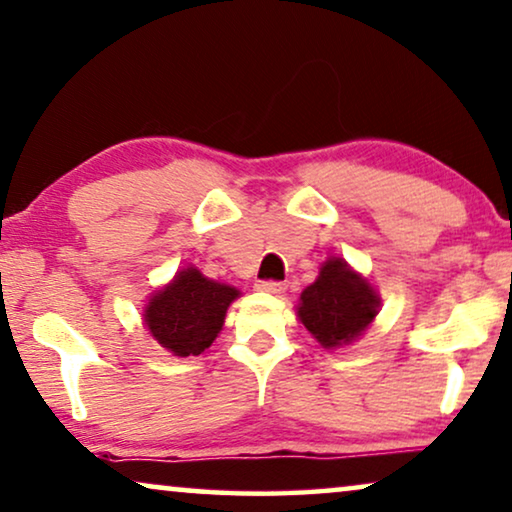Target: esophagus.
<instances>
[{
    "label": "esophagus",
    "instance_id": "34e87169",
    "mask_svg": "<svg viewBox=\"0 0 512 512\" xmlns=\"http://www.w3.org/2000/svg\"><path fill=\"white\" fill-rule=\"evenodd\" d=\"M284 288H286L284 281H258V284H256V291L272 293V295L284 293Z\"/></svg>",
    "mask_w": 512,
    "mask_h": 512
}]
</instances>
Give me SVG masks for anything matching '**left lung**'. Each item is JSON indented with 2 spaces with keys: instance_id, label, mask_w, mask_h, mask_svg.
I'll use <instances>...</instances> for the list:
<instances>
[{
  "instance_id": "left-lung-1",
  "label": "left lung",
  "mask_w": 512,
  "mask_h": 512,
  "mask_svg": "<svg viewBox=\"0 0 512 512\" xmlns=\"http://www.w3.org/2000/svg\"><path fill=\"white\" fill-rule=\"evenodd\" d=\"M381 295L372 281L353 270L344 258L328 256L318 277L300 293L295 307L300 323L325 351L353 344L374 323Z\"/></svg>"
}]
</instances>
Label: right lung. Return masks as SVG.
Masks as SVG:
<instances>
[{"label":"right lung","mask_w":512,"mask_h":512,"mask_svg":"<svg viewBox=\"0 0 512 512\" xmlns=\"http://www.w3.org/2000/svg\"><path fill=\"white\" fill-rule=\"evenodd\" d=\"M240 295V288L214 281L187 265L150 295L143 307V323L168 353L191 358L212 346L224 328L228 307Z\"/></svg>","instance_id":"obj_1"}]
</instances>
